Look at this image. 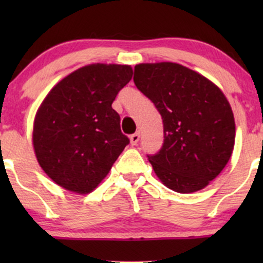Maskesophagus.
Returning a JSON list of instances; mask_svg holds the SVG:
<instances>
[{"label":"esophagus","instance_id":"34e87169","mask_svg":"<svg viewBox=\"0 0 263 263\" xmlns=\"http://www.w3.org/2000/svg\"><path fill=\"white\" fill-rule=\"evenodd\" d=\"M139 140H140V134H139V133H135V134L130 135V143H132V146H135L136 143L139 142Z\"/></svg>","mask_w":263,"mask_h":263}]
</instances>
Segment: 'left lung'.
I'll return each mask as SVG.
<instances>
[{
  "label": "left lung",
  "mask_w": 263,
  "mask_h": 263,
  "mask_svg": "<svg viewBox=\"0 0 263 263\" xmlns=\"http://www.w3.org/2000/svg\"><path fill=\"white\" fill-rule=\"evenodd\" d=\"M134 82L163 118L164 145L148 157L154 174L181 194L206 188L235 147V117L224 93L210 79L175 62L136 64Z\"/></svg>",
  "instance_id": "obj_1"
}]
</instances>
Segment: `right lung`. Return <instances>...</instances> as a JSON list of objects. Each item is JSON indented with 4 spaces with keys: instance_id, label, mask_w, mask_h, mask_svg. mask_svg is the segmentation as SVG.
Returning a JSON list of instances; mask_svg holds the SVG:
<instances>
[{
    "instance_id": "obj_1",
    "label": "right lung",
    "mask_w": 263,
    "mask_h": 263,
    "mask_svg": "<svg viewBox=\"0 0 263 263\" xmlns=\"http://www.w3.org/2000/svg\"><path fill=\"white\" fill-rule=\"evenodd\" d=\"M132 77L128 64L92 63L46 95L35 114L32 143L43 171L57 185L86 195L109 174L129 143L111 105Z\"/></svg>"
}]
</instances>
